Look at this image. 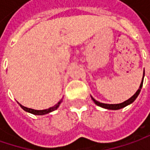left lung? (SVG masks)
<instances>
[{
	"mask_svg": "<svg viewBox=\"0 0 150 150\" xmlns=\"http://www.w3.org/2000/svg\"><path fill=\"white\" fill-rule=\"evenodd\" d=\"M143 81H144V77H143L142 82H141V84H140L139 88V90L136 91V93H135L132 97H130L128 100L123 101V102H122V103H119V104H106V103H101V102H99V101H97L96 100H95L92 96H91V99H92V101H94L97 106H99V107H101V108L109 109V110H118V109H121V108H125V107H127V105L133 103V102L136 100V98H137L138 96L139 95L140 91H141L142 86H143Z\"/></svg>",
	"mask_w": 150,
	"mask_h": 150,
	"instance_id": "8db88e82",
	"label": "left lung"
}]
</instances>
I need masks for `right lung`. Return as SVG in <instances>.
<instances>
[{
	"label": "right lung",
	"instance_id": "add662e5",
	"mask_svg": "<svg viewBox=\"0 0 150 150\" xmlns=\"http://www.w3.org/2000/svg\"><path fill=\"white\" fill-rule=\"evenodd\" d=\"M61 102H62V100H60V101H59L56 105H54V107L49 108H48V109H45V110H34V109H32V108H26V107H23V105H21L20 103H19V105H20V107L23 108L24 111H26V112H28L34 114V115H45V114H48L49 113V112H51L56 110L57 108H59V106L60 105Z\"/></svg>",
	"mask_w": 150,
	"mask_h": 150
}]
</instances>
